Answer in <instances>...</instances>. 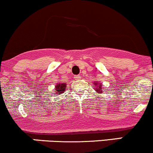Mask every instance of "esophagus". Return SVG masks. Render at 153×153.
I'll return each instance as SVG.
<instances>
[{
  "instance_id": "34e87169",
  "label": "esophagus",
  "mask_w": 153,
  "mask_h": 153,
  "mask_svg": "<svg viewBox=\"0 0 153 153\" xmlns=\"http://www.w3.org/2000/svg\"><path fill=\"white\" fill-rule=\"evenodd\" d=\"M74 78L76 80H79L81 79V76H80V75H76V76H74Z\"/></svg>"
}]
</instances>
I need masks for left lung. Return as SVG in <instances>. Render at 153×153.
I'll list each match as a JSON object with an SVG mask.
<instances>
[{"label": "left lung", "mask_w": 153, "mask_h": 153, "mask_svg": "<svg viewBox=\"0 0 153 153\" xmlns=\"http://www.w3.org/2000/svg\"><path fill=\"white\" fill-rule=\"evenodd\" d=\"M94 88L96 90V93L98 94H101L103 92V88H102V84L98 82H94Z\"/></svg>", "instance_id": "8db88e82"}]
</instances>
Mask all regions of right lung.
<instances>
[{
    "instance_id": "right-lung-1",
    "label": "right lung",
    "mask_w": 153,
    "mask_h": 153,
    "mask_svg": "<svg viewBox=\"0 0 153 153\" xmlns=\"http://www.w3.org/2000/svg\"><path fill=\"white\" fill-rule=\"evenodd\" d=\"M54 91H55V95H60L61 93H63L66 89V83L57 82Z\"/></svg>"
}]
</instances>
